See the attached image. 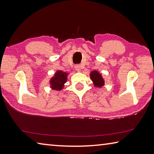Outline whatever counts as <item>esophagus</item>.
<instances>
[{
    "label": "esophagus",
    "mask_w": 154,
    "mask_h": 154,
    "mask_svg": "<svg viewBox=\"0 0 154 154\" xmlns=\"http://www.w3.org/2000/svg\"><path fill=\"white\" fill-rule=\"evenodd\" d=\"M75 69H76V70L78 72H80L81 70V69H82V66L80 64H76L75 66Z\"/></svg>",
    "instance_id": "34e87169"
}]
</instances>
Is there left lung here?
<instances>
[{
    "instance_id": "8db88e82",
    "label": "left lung",
    "mask_w": 154,
    "mask_h": 154,
    "mask_svg": "<svg viewBox=\"0 0 154 154\" xmlns=\"http://www.w3.org/2000/svg\"><path fill=\"white\" fill-rule=\"evenodd\" d=\"M91 78L96 86L100 87L104 85V80L101 77V75L97 71L92 72L91 74Z\"/></svg>"
}]
</instances>
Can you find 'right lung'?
<instances>
[{
  "mask_svg": "<svg viewBox=\"0 0 154 154\" xmlns=\"http://www.w3.org/2000/svg\"><path fill=\"white\" fill-rule=\"evenodd\" d=\"M66 80H67V74L62 71H57L55 76L51 80V88L55 90H61Z\"/></svg>",
  "mask_w": 154,
  "mask_h": 154,
  "instance_id": "obj_1",
  "label": "right lung"
}]
</instances>
